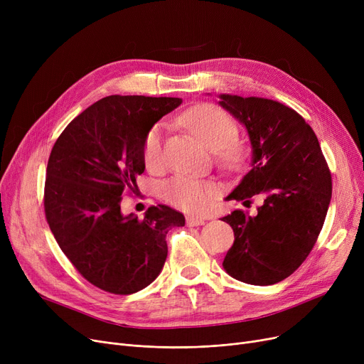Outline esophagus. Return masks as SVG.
I'll list each match as a JSON object with an SVG mask.
<instances>
[{
	"mask_svg": "<svg viewBox=\"0 0 364 364\" xmlns=\"http://www.w3.org/2000/svg\"><path fill=\"white\" fill-rule=\"evenodd\" d=\"M186 223L188 227H198V225H203L206 221L203 218H199V217H193V215H187L186 218Z\"/></svg>",
	"mask_w": 364,
	"mask_h": 364,
	"instance_id": "34e87169",
	"label": "esophagus"
}]
</instances>
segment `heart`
<instances>
[{"mask_svg": "<svg viewBox=\"0 0 364 364\" xmlns=\"http://www.w3.org/2000/svg\"><path fill=\"white\" fill-rule=\"evenodd\" d=\"M181 122L192 131L195 136L213 151H217L218 159L228 168H237L246 155L245 146L236 140V121L214 105H198L188 109ZM143 161L144 165L156 171L164 166V125H153L143 140ZM164 198L176 208L190 213H202L211 205L215 188L199 178L190 176H176L162 187Z\"/></svg>", "mask_w": 364, "mask_h": 364, "instance_id": "1", "label": "heart"}]
</instances>
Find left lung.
Returning a JSON list of instances; mask_svg holds the SVG:
<instances>
[{"mask_svg": "<svg viewBox=\"0 0 364 364\" xmlns=\"http://www.w3.org/2000/svg\"><path fill=\"white\" fill-rule=\"evenodd\" d=\"M218 97L252 147L251 169L227 199L264 198L255 215L237 209L223 217L235 232L223 267L236 280L274 284L311 252L332 198L331 172L314 131L294 109L262 97Z\"/></svg>", "mask_w": 364, "mask_h": 364, "instance_id": "obj_1", "label": "left lung"}]
</instances>
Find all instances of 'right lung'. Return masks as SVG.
<instances>
[{"label":"right lung","instance_id":"right-lung-1","mask_svg":"<svg viewBox=\"0 0 364 364\" xmlns=\"http://www.w3.org/2000/svg\"><path fill=\"white\" fill-rule=\"evenodd\" d=\"M183 103L177 97L109 95L78 114L57 139L47 165L44 208L63 254L97 288L136 294L168 255L166 233L186 218L150 206L143 220L121 211L122 195L144 172L146 132Z\"/></svg>","mask_w":364,"mask_h":364}]
</instances>
